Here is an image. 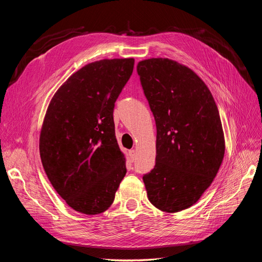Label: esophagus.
Masks as SVG:
<instances>
[{
    "mask_svg": "<svg viewBox=\"0 0 262 262\" xmlns=\"http://www.w3.org/2000/svg\"><path fill=\"white\" fill-rule=\"evenodd\" d=\"M129 155H130V160H131L132 162H134V160H136V155H137L136 149H131L130 152H129Z\"/></svg>",
    "mask_w": 262,
    "mask_h": 262,
    "instance_id": "esophagus-1",
    "label": "esophagus"
}]
</instances>
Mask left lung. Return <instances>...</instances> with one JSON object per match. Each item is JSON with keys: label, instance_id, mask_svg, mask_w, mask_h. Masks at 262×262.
<instances>
[{"label": "left lung", "instance_id": "1", "mask_svg": "<svg viewBox=\"0 0 262 262\" xmlns=\"http://www.w3.org/2000/svg\"><path fill=\"white\" fill-rule=\"evenodd\" d=\"M156 123L155 167L143 176L147 198L175 213L200 199L225 153L224 132L210 90L191 69L167 58L138 63Z\"/></svg>", "mask_w": 262, "mask_h": 262}]
</instances>
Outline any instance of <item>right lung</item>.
Returning <instances> with one entry per match:
<instances>
[{"label": "right lung", "mask_w": 262, "mask_h": 262, "mask_svg": "<svg viewBox=\"0 0 262 262\" xmlns=\"http://www.w3.org/2000/svg\"><path fill=\"white\" fill-rule=\"evenodd\" d=\"M134 59H104L73 73L47 109L39 152L51 185L69 207L87 215L105 212L125 176L115 133V102Z\"/></svg>", "instance_id": "obj_1"}]
</instances>
